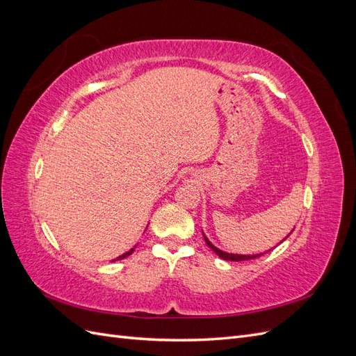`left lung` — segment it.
I'll return each mask as SVG.
<instances>
[{"mask_svg": "<svg viewBox=\"0 0 356 356\" xmlns=\"http://www.w3.org/2000/svg\"><path fill=\"white\" fill-rule=\"evenodd\" d=\"M203 233V232H202ZM291 233H293V232H291ZM289 233V234H291ZM288 234V236H289ZM288 236H286V238H288ZM203 238H204V242H207V245L211 248V250L215 252V254H217L220 258H222V260H227V261H245V260H254V258H258V257H261V255H264L266 252H268V251H270V250H268V251H266V252H261V254H252V255H242V254H229V252H225V251H221L220 250V248H217V246H213L212 243H211V241L207 238V236H204L203 234ZM285 238V239H286ZM284 239V241H285ZM282 241V242H284Z\"/></svg>", "mask_w": 356, "mask_h": 356, "instance_id": "obj_1", "label": "left lung"}]
</instances>
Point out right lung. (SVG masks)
<instances>
[{
    "instance_id": "1",
    "label": "right lung",
    "mask_w": 356,
    "mask_h": 356,
    "mask_svg": "<svg viewBox=\"0 0 356 356\" xmlns=\"http://www.w3.org/2000/svg\"><path fill=\"white\" fill-rule=\"evenodd\" d=\"M136 248V246H135ZM135 248H132V250L131 251H127V252H124L123 255H120V257H117V260H123V258H126V257H129V255H131L134 251H135ZM113 261H115V260H113Z\"/></svg>"
}]
</instances>
